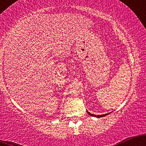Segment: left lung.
Masks as SVG:
<instances>
[{
  "label": "left lung",
  "mask_w": 146,
  "mask_h": 146,
  "mask_svg": "<svg viewBox=\"0 0 146 146\" xmlns=\"http://www.w3.org/2000/svg\"><path fill=\"white\" fill-rule=\"evenodd\" d=\"M87 113H88V115H90V116H93V117H99V118H100V117H105V116H106L107 115H108V114H105V115H93V114H90L89 112H87Z\"/></svg>",
  "instance_id": "1"
}]
</instances>
